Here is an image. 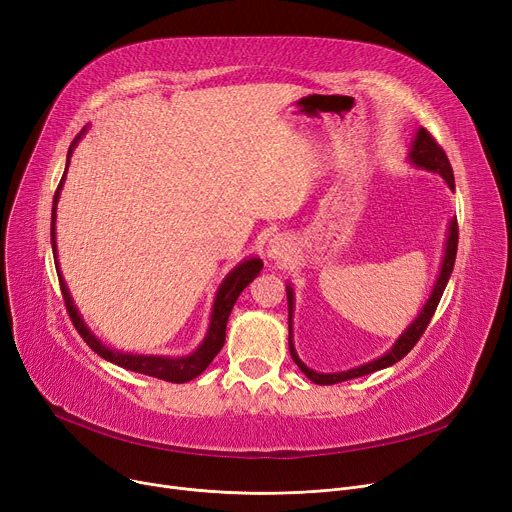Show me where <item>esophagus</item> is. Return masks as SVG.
I'll list each match as a JSON object with an SVG mask.
<instances>
[{
    "instance_id": "1",
    "label": "esophagus",
    "mask_w": 512,
    "mask_h": 512,
    "mask_svg": "<svg viewBox=\"0 0 512 512\" xmlns=\"http://www.w3.org/2000/svg\"><path fill=\"white\" fill-rule=\"evenodd\" d=\"M290 251H292V247H290L286 236L270 238V242H267V247H265V255L270 261H284V259H288Z\"/></svg>"
}]
</instances>
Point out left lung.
<instances>
[{
	"label": "left lung",
	"mask_w": 512,
	"mask_h": 512,
	"mask_svg": "<svg viewBox=\"0 0 512 512\" xmlns=\"http://www.w3.org/2000/svg\"><path fill=\"white\" fill-rule=\"evenodd\" d=\"M407 161L417 168V170H427V172H434L438 176L444 178V182L448 184L450 191L454 193V174H452V168H450V161L446 157V153L442 151V147L432 139V134H429L425 128H419L415 132V139L411 143V149H409V155H407ZM456 245H459V228H456V218H452L448 222V228H446V242H444V253H442V263H440V272H438V278L434 282V288L432 292H429L427 301L423 303L421 311L417 313V317L411 321V324L402 330V334L394 340V344L388 348V351L384 355H380L378 359H371L363 365H357L353 369H346V371H332V373H324V371H315L311 367H307L299 353L297 348H294V342H292V317H294V288L290 282H286V299H288V348H290V355H292V361L299 365V369L307 375V378L313 382V384H319V386H330V384H338V382H346V380H355V378H361V375H367V373H373V371H380V369H386L394 363H398L402 357H405L411 348L417 344V340L421 338V334L425 332L429 319H432V315L436 313V307L442 299L444 294V288L450 280V274H452V267H454V259H456Z\"/></svg>",
	"instance_id": "8db88e82"
}]
</instances>
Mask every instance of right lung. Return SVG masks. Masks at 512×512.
<instances>
[{
	"label": "right lung",
	"mask_w": 512,
	"mask_h": 512,
	"mask_svg": "<svg viewBox=\"0 0 512 512\" xmlns=\"http://www.w3.org/2000/svg\"><path fill=\"white\" fill-rule=\"evenodd\" d=\"M89 130V126H85L76 134V139L72 141L70 149H68V157H66V170L64 176L58 184V191L53 195V207H51V249H53V259H56V270H58V278H60V286H62V294H64V301L70 313V319L74 328L78 330V334L85 338V342L93 348V351L105 359L110 361L118 367H124L128 371H137V373H145L151 375V378L157 380H164V382H172V384H184V382H191L195 380L197 375H201L209 363L215 359L222 351V346L226 342V324H228V317L230 311L236 303V299L240 297V292L245 290L261 272L263 261L259 257H247L242 259L238 265H234L232 270L226 274V278L222 280V284L215 290V297H213V305H211V313H209V326L207 332L203 336V340L199 342V346L191 355H139V353H128V351H118V348L107 346L101 338H97L93 334V330L87 326V321L80 315L78 307L74 305V299L70 297V288L62 276L60 270V261H58V242H56V220H58V201L62 195V188H64V180L68 174V166H70V157L76 149V145L80 143V139L85 137Z\"/></svg>",
	"instance_id": "obj_1"
}]
</instances>
